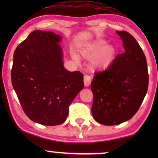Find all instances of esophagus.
<instances>
[{"instance_id": "obj_1", "label": "esophagus", "mask_w": 158, "mask_h": 158, "mask_svg": "<svg viewBox=\"0 0 158 158\" xmlns=\"http://www.w3.org/2000/svg\"><path fill=\"white\" fill-rule=\"evenodd\" d=\"M90 82H91V77L88 75H84V84L85 86L90 85Z\"/></svg>"}]
</instances>
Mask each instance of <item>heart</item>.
I'll use <instances>...</instances> for the list:
<instances>
[{
  "label": "heart",
  "mask_w": 158,
  "mask_h": 158,
  "mask_svg": "<svg viewBox=\"0 0 158 158\" xmlns=\"http://www.w3.org/2000/svg\"><path fill=\"white\" fill-rule=\"evenodd\" d=\"M81 55L85 58L94 57L92 67L97 69H104L111 63L116 53V49L112 45H106L105 40L98 39L94 42L85 44L81 49ZM75 60H77V55H73Z\"/></svg>",
  "instance_id": "1"
}]
</instances>
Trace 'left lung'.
I'll return each instance as SVG.
<instances>
[{
  "label": "left lung",
  "mask_w": 158,
  "mask_h": 158,
  "mask_svg": "<svg viewBox=\"0 0 158 158\" xmlns=\"http://www.w3.org/2000/svg\"><path fill=\"white\" fill-rule=\"evenodd\" d=\"M124 52L106 70L95 73L90 88L95 120L106 126L119 124L137 113L147 94L149 75L145 55L129 32L116 31Z\"/></svg>",
  "instance_id": "1"
}]
</instances>
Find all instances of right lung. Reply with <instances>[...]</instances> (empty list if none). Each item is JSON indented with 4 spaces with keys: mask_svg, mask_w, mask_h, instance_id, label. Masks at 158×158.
I'll list each match as a JSON object with an SVG mask.
<instances>
[{
    "mask_svg": "<svg viewBox=\"0 0 158 158\" xmlns=\"http://www.w3.org/2000/svg\"><path fill=\"white\" fill-rule=\"evenodd\" d=\"M60 40L52 31L36 30L14 55L11 82L23 111L46 126L65 122L69 106L84 87L81 72L64 68Z\"/></svg>",
    "mask_w": 158,
    "mask_h": 158,
    "instance_id": "obj_1",
    "label": "right lung"
}]
</instances>
